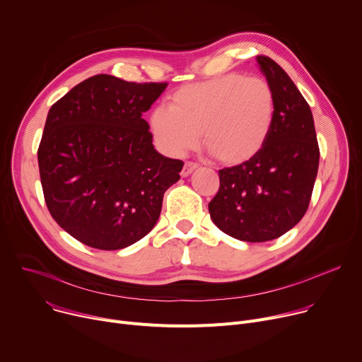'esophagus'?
I'll list each match as a JSON object with an SVG mask.
<instances>
[{
	"label": "esophagus",
	"instance_id": "esophagus-1",
	"mask_svg": "<svg viewBox=\"0 0 362 362\" xmlns=\"http://www.w3.org/2000/svg\"><path fill=\"white\" fill-rule=\"evenodd\" d=\"M195 168H198V164L197 163H192V161H186L185 163V165H183V168H182V177H186V176H189L192 172L195 170Z\"/></svg>",
	"mask_w": 362,
	"mask_h": 362
}]
</instances>
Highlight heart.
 <instances>
[{
	"instance_id": "b5f03b06",
	"label": "heart",
	"mask_w": 362,
	"mask_h": 362,
	"mask_svg": "<svg viewBox=\"0 0 362 362\" xmlns=\"http://www.w3.org/2000/svg\"><path fill=\"white\" fill-rule=\"evenodd\" d=\"M274 115L271 84L233 72L176 90L168 98V109L153 110L150 129L157 146L172 157L194 150L202 132L205 147L216 158L240 164L262 150Z\"/></svg>"
}]
</instances>
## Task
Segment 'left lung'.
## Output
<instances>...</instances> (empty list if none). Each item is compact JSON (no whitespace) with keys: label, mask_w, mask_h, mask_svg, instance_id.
<instances>
[{"label":"left lung","mask_w":362,"mask_h":362,"mask_svg":"<svg viewBox=\"0 0 362 362\" xmlns=\"http://www.w3.org/2000/svg\"><path fill=\"white\" fill-rule=\"evenodd\" d=\"M257 64L275 95L271 134L250 160L218 172L208 204L214 224L242 242L260 243L290 231L304 216L319 168V144L308 103L269 57Z\"/></svg>","instance_id":"8db88e82"}]
</instances>
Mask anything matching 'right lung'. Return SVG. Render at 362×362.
<instances>
[{
	"instance_id": "right-lung-1",
	"label": "right lung",
	"mask_w": 362,
	"mask_h": 362,
	"mask_svg": "<svg viewBox=\"0 0 362 362\" xmlns=\"http://www.w3.org/2000/svg\"><path fill=\"white\" fill-rule=\"evenodd\" d=\"M167 83L99 74L52 105L37 150L52 218L86 246L119 250L156 226L182 160L161 156L142 113Z\"/></svg>"
}]
</instances>
